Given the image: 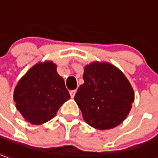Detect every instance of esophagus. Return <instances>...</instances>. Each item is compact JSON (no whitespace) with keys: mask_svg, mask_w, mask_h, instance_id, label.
<instances>
[{"mask_svg":"<svg viewBox=\"0 0 158 158\" xmlns=\"http://www.w3.org/2000/svg\"><path fill=\"white\" fill-rule=\"evenodd\" d=\"M76 92H77V90H71V91L69 92V94H70V97H71V98L75 97V94H76Z\"/></svg>","mask_w":158,"mask_h":158,"instance_id":"obj_1","label":"esophagus"}]
</instances>
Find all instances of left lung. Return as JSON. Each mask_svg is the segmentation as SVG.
Instances as JSON below:
<instances>
[{"label":"left lung","mask_w":158,"mask_h":158,"mask_svg":"<svg viewBox=\"0 0 158 158\" xmlns=\"http://www.w3.org/2000/svg\"><path fill=\"white\" fill-rule=\"evenodd\" d=\"M83 80L74 99L86 123L99 130L118 126L134 102V92L125 75L110 64L95 62L85 67Z\"/></svg>","instance_id":"left-lung-1"}]
</instances>
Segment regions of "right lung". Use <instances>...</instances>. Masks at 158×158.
<instances>
[{"mask_svg": "<svg viewBox=\"0 0 158 158\" xmlns=\"http://www.w3.org/2000/svg\"><path fill=\"white\" fill-rule=\"evenodd\" d=\"M69 98L64 81L52 62L33 66L20 79L14 94L17 109L32 125L52 119Z\"/></svg>", "mask_w": 158, "mask_h": 158, "instance_id": "right-lung-1", "label": "right lung"}]
</instances>
